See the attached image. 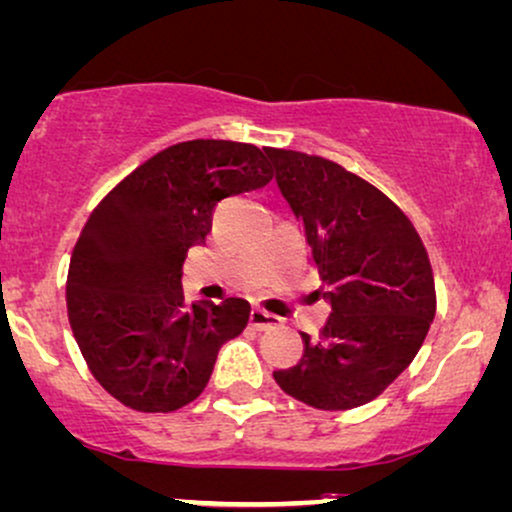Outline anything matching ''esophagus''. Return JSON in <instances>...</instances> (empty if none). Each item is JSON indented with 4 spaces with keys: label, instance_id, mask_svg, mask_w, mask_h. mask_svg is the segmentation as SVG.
I'll use <instances>...</instances> for the list:
<instances>
[{
    "label": "esophagus",
    "instance_id": "1",
    "mask_svg": "<svg viewBox=\"0 0 512 512\" xmlns=\"http://www.w3.org/2000/svg\"><path fill=\"white\" fill-rule=\"evenodd\" d=\"M277 315L263 311V308H251L249 313V323L256 327V330H268V327H275L277 325Z\"/></svg>",
    "mask_w": 512,
    "mask_h": 512
}]
</instances>
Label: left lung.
<instances>
[{
    "mask_svg": "<svg viewBox=\"0 0 512 512\" xmlns=\"http://www.w3.org/2000/svg\"><path fill=\"white\" fill-rule=\"evenodd\" d=\"M275 182L304 227L330 318L304 358L275 370L282 391L320 410L380 396L425 342L437 296L430 258L401 208L320 156L266 149Z\"/></svg>",
    "mask_w": 512,
    "mask_h": 512,
    "instance_id": "8db88e82",
    "label": "left lung"
}]
</instances>
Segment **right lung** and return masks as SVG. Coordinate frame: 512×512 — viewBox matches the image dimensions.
Segmentation results:
<instances>
[{
	"instance_id": "right-lung-1",
	"label": "right lung",
	"mask_w": 512,
	"mask_h": 512,
	"mask_svg": "<svg viewBox=\"0 0 512 512\" xmlns=\"http://www.w3.org/2000/svg\"><path fill=\"white\" fill-rule=\"evenodd\" d=\"M254 144L192 140L132 170L92 211L68 268V320L97 382L125 406L168 413L211 380L218 351L249 323V301H192L182 263L211 232L218 201L266 187Z\"/></svg>"
}]
</instances>
